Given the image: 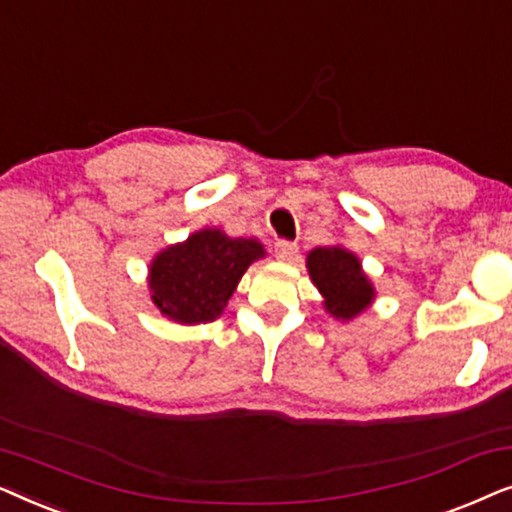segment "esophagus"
Returning <instances> with one entry per match:
<instances>
[{
	"label": "esophagus",
	"mask_w": 512,
	"mask_h": 512,
	"mask_svg": "<svg viewBox=\"0 0 512 512\" xmlns=\"http://www.w3.org/2000/svg\"><path fill=\"white\" fill-rule=\"evenodd\" d=\"M275 254H277V258H282V261H293V258L298 256V244L289 242V240H277Z\"/></svg>",
	"instance_id": "1"
}]
</instances>
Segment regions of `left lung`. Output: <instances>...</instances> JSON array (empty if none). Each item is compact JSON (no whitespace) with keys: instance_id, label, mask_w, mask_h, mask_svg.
<instances>
[{"instance_id":"8db88e82","label":"left lung","mask_w":512,"mask_h":512,"mask_svg":"<svg viewBox=\"0 0 512 512\" xmlns=\"http://www.w3.org/2000/svg\"><path fill=\"white\" fill-rule=\"evenodd\" d=\"M312 282L324 293L326 310L338 319H352L373 300V286L361 272L352 251L342 247H319L307 256Z\"/></svg>"}]
</instances>
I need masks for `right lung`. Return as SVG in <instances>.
Listing matches in <instances>:
<instances>
[{"mask_svg": "<svg viewBox=\"0 0 512 512\" xmlns=\"http://www.w3.org/2000/svg\"><path fill=\"white\" fill-rule=\"evenodd\" d=\"M265 254L263 244L200 230L184 244L160 251L151 263L149 289L158 310L179 324H207L228 305L244 270Z\"/></svg>", "mask_w": 512, "mask_h": 512, "instance_id": "1", "label": "right lung"}]
</instances>
